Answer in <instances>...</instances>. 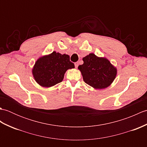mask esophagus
Returning a JSON list of instances; mask_svg holds the SVG:
<instances>
[{
    "label": "esophagus",
    "instance_id": "obj_1",
    "mask_svg": "<svg viewBox=\"0 0 147 147\" xmlns=\"http://www.w3.org/2000/svg\"><path fill=\"white\" fill-rule=\"evenodd\" d=\"M74 65H75L76 68H77V67H78V62H75V63H74Z\"/></svg>",
    "mask_w": 147,
    "mask_h": 147
}]
</instances>
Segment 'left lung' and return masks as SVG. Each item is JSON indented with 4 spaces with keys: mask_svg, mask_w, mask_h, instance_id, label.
<instances>
[{
    "mask_svg": "<svg viewBox=\"0 0 147 147\" xmlns=\"http://www.w3.org/2000/svg\"><path fill=\"white\" fill-rule=\"evenodd\" d=\"M83 64L78 69L83 81L95 89H104L110 86L117 75V69L105 57H97L93 53L83 58Z\"/></svg>",
    "mask_w": 147,
    "mask_h": 147,
    "instance_id": "1",
    "label": "left lung"
}]
</instances>
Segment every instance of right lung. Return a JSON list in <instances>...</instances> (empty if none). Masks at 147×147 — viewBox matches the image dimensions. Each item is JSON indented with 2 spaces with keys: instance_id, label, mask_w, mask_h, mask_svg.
<instances>
[{
  "instance_id": "add662e5",
  "label": "right lung",
  "mask_w": 147,
  "mask_h": 147,
  "mask_svg": "<svg viewBox=\"0 0 147 147\" xmlns=\"http://www.w3.org/2000/svg\"><path fill=\"white\" fill-rule=\"evenodd\" d=\"M74 68L69 56L54 51L37 59L32 69L36 82L42 87L49 88L61 83L69 69Z\"/></svg>"
}]
</instances>
